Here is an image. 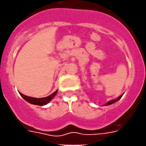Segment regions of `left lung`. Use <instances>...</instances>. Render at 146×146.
<instances>
[{"label":"left lung","instance_id":"left-lung-1","mask_svg":"<svg viewBox=\"0 0 146 146\" xmlns=\"http://www.w3.org/2000/svg\"><path fill=\"white\" fill-rule=\"evenodd\" d=\"M121 97H122V95H121V96H119V97H118V98H117V99H116V100H111V101L108 102L106 105H109V104H113V103L116 102V101H117V100H120V99H121Z\"/></svg>","mask_w":146,"mask_h":146}]
</instances>
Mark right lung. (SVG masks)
I'll return each mask as SVG.
<instances>
[{"label": "right lung", "instance_id": "1", "mask_svg": "<svg viewBox=\"0 0 146 146\" xmlns=\"http://www.w3.org/2000/svg\"><path fill=\"white\" fill-rule=\"evenodd\" d=\"M57 92L58 91H56V92H54L51 94V95H50L49 96H47V97H44V98H34V97H30V96H25V95H23V94L21 93V92L20 95L21 96V97L24 99V100H25L27 102L30 103V104H36V105L42 106V105H45V104H48V103L50 102V101L54 97V96L56 95Z\"/></svg>", "mask_w": 146, "mask_h": 146}]
</instances>
